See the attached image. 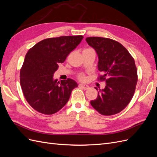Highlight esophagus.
I'll use <instances>...</instances> for the list:
<instances>
[{
	"mask_svg": "<svg viewBox=\"0 0 157 157\" xmlns=\"http://www.w3.org/2000/svg\"><path fill=\"white\" fill-rule=\"evenodd\" d=\"M78 86L80 88H82L84 89V90H87V89L89 88V86H88V85L87 84H78Z\"/></svg>",
	"mask_w": 157,
	"mask_h": 157,
	"instance_id": "34e87169",
	"label": "esophagus"
}]
</instances>
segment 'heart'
Wrapping results in <instances>:
<instances>
[{
  "label": "heart",
  "instance_id": "1",
  "mask_svg": "<svg viewBox=\"0 0 157 157\" xmlns=\"http://www.w3.org/2000/svg\"><path fill=\"white\" fill-rule=\"evenodd\" d=\"M79 78H80V79H83V78H84V76L82 75H80V76H79Z\"/></svg>",
  "mask_w": 157,
  "mask_h": 157
}]
</instances>
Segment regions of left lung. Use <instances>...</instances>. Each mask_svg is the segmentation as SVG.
<instances>
[{"label":"left lung","mask_w":157,"mask_h":157,"mask_svg":"<svg viewBox=\"0 0 157 157\" xmlns=\"http://www.w3.org/2000/svg\"><path fill=\"white\" fill-rule=\"evenodd\" d=\"M86 41L96 52L98 68L103 74L100 80H105V87L99 89L97 98L90 104L103 115L120 113L130 103L136 90L137 71L134 59L125 47L114 40L93 36Z\"/></svg>","instance_id":"1"}]
</instances>
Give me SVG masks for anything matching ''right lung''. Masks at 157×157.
Instances as JSON below:
<instances>
[{"instance_id":"add662e5","label":"right lung","mask_w":157,"mask_h":157,"mask_svg":"<svg viewBox=\"0 0 157 157\" xmlns=\"http://www.w3.org/2000/svg\"><path fill=\"white\" fill-rule=\"evenodd\" d=\"M82 39V35L50 38L28 50L20 71V84L27 101L36 111L45 115L59 111L78 86L71 78L58 82L54 74Z\"/></svg>"}]
</instances>
